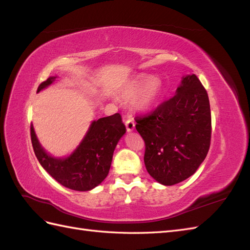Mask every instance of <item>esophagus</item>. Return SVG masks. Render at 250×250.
Returning <instances> with one entry per match:
<instances>
[{
    "mask_svg": "<svg viewBox=\"0 0 250 250\" xmlns=\"http://www.w3.org/2000/svg\"><path fill=\"white\" fill-rule=\"evenodd\" d=\"M125 125L127 128V131H132L134 129V126H135V122L132 118H128L125 121Z\"/></svg>",
    "mask_w": 250,
    "mask_h": 250,
    "instance_id": "esophagus-1",
    "label": "esophagus"
}]
</instances>
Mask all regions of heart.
I'll list each match as a JSON object with an SVG mask.
<instances>
[{
    "label": "heart",
    "instance_id": "heart-1",
    "mask_svg": "<svg viewBox=\"0 0 250 250\" xmlns=\"http://www.w3.org/2000/svg\"><path fill=\"white\" fill-rule=\"evenodd\" d=\"M161 92L162 84L160 80L152 79L150 76H141L130 85L124 88L121 94L126 99H132L138 95L135 104L138 107L146 109L155 103L158 97L161 96Z\"/></svg>",
    "mask_w": 250,
    "mask_h": 250
}]
</instances>
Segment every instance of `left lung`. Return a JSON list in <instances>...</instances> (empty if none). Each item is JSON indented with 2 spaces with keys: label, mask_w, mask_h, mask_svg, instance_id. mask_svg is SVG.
I'll use <instances>...</instances> for the list:
<instances>
[{
  "label": "left lung",
  "mask_w": 250,
  "mask_h": 250,
  "mask_svg": "<svg viewBox=\"0 0 250 250\" xmlns=\"http://www.w3.org/2000/svg\"><path fill=\"white\" fill-rule=\"evenodd\" d=\"M134 120L145 142L146 169L162 185H176L193 175L208 152L209 101L195 74L183 78L172 98Z\"/></svg>",
  "instance_id": "1"
}]
</instances>
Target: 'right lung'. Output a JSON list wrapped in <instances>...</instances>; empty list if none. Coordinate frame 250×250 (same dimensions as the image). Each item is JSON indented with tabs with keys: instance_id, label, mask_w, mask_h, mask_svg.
Instances as JSON below:
<instances>
[{
	"instance_id": "add662e5",
	"label": "right lung",
	"mask_w": 250,
	"mask_h": 250,
	"mask_svg": "<svg viewBox=\"0 0 250 250\" xmlns=\"http://www.w3.org/2000/svg\"><path fill=\"white\" fill-rule=\"evenodd\" d=\"M56 77L42 82L37 92L50 85ZM126 127L120 113L94 121L78 148L66 158H55L44 151L37 140L33 125L30 134L34 153L42 167L60 185L75 191H89L106 178L112 154Z\"/></svg>"
}]
</instances>
